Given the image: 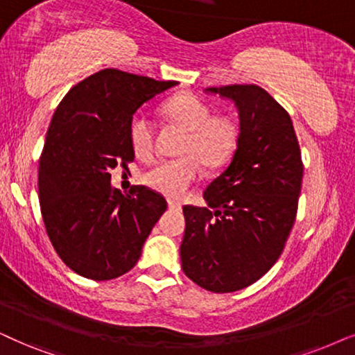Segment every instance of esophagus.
Listing matches in <instances>:
<instances>
[{"mask_svg": "<svg viewBox=\"0 0 355 355\" xmlns=\"http://www.w3.org/2000/svg\"><path fill=\"white\" fill-rule=\"evenodd\" d=\"M168 207H169V210H181V204H179V202H174V200H168Z\"/></svg>", "mask_w": 355, "mask_h": 355, "instance_id": "esophagus-1", "label": "esophagus"}]
</instances>
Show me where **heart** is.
Masks as SVG:
<instances>
[{"instance_id":"b5f03b06","label":"heart","mask_w":355,"mask_h":355,"mask_svg":"<svg viewBox=\"0 0 355 355\" xmlns=\"http://www.w3.org/2000/svg\"><path fill=\"white\" fill-rule=\"evenodd\" d=\"M161 116L169 125L186 132L179 148L182 158L156 164L144 174V182L169 199H181L200 176L199 161L205 168H218L233 155L238 145V125L227 116H211L210 105L191 93L168 99L161 107ZM128 138L137 158L153 156L156 127L145 112L132 117Z\"/></svg>"}]
</instances>
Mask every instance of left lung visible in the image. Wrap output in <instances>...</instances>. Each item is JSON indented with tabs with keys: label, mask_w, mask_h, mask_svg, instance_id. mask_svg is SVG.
<instances>
[{
	"label": "left lung",
	"mask_w": 355,
	"mask_h": 355,
	"mask_svg": "<svg viewBox=\"0 0 355 355\" xmlns=\"http://www.w3.org/2000/svg\"><path fill=\"white\" fill-rule=\"evenodd\" d=\"M232 99L239 137L232 161L205 189L209 207L184 205L182 270L215 293L259 280L282 254L295 223L303 163L288 112L256 85L207 87Z\"/></svg>",
	"instance_id": "left-lung-1"
}]
</instances>
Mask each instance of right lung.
I'll return each instance as SVG.
<instances>
[{
    "instance_id": "add662e5",
    "label": "right lung",
    "mask_w": 355,
    "mask_h": 355,
    "mask_svg": "<svg viewBox=\"0 0 355 355\" xmlns=\"http://www.w3.org/2000/svg\"><path fill=\"white\" fill-rule=\"evenodd\" d=\"M105 68L68 91L50 122L39 159L45 230L65 264L91 280L128 272L166 200L145 186H110V169L135 158L128 125L141 104L176 86Z\"/></svg>"
}]
</instances>
